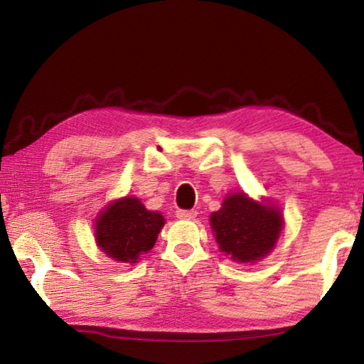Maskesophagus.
I'll return each mask as SVG.
<instances>
[{"label":"esophagus","mask_w":364,"mask_h":364,"mask_svg":"<svg viewBox=\"0 0 364 364\" xmlns=\"http://www.w3.org/2000/svg\"><path fill=\"white\" fill-rule=\"evenodd\" d=\"M196 215H197V212H194V210H183V208H178L176 210V217L180 220H193V218H196Z\"/></svg>","instance_id":"1"}]
</instances>
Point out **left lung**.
I'll use <instances>...</instances> for the list:
<instances>
[{
  "instance_id": "left-lung-1",
  "label": "left lung",
  "mask_w": 364,
  "mask_h": 364,
  "mask_svg": "<svg viewBox=\"0 0 364 364\" xmlns=\"http://www.w3.org/2000/svg\"><path fill=\"white\" fill-rule=\"evenodd\" d=\"M210 223L220 249L232 260L252 263L274 247L282 230L278 208L260 205L244 193L228 196Z\"/></svg>"
}]
</instances>
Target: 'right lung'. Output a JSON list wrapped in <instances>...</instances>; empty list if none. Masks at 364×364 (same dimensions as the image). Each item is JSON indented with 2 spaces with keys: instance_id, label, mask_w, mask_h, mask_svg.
Here are the masks:
<instances>
[{
  "instance_id": "add662e5",
  "label": "right lung",
  "mask_w": 364,
  "mask_h": 364,
  "mask_svg": "<svg viewBox=\"0 0 364 364\" xmlns=\"http://www.w3.org/2000/svg\"><path fill=\"white\" fill-rule=\"evenodd\" d=\"M96 241L117 262L136 263L157 241L165 220L159 212L146 210L136 197L115 200L97 217Z\"/></svg>"
}]
</instances>
